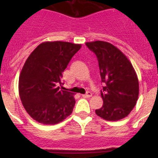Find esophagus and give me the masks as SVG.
Segmentation results:
<instances>
[{
	"label": "esophagus",
	"mask_w": 158,
	"mask_h": 158,
	"mask_svg": "<svg viewBox=\"0 0 158 158\" xmlns=\"http://www.w3.org/2000/svg\"><path fill=\"white\" fill-rule=\"evenodd\" d=\"M91 96H92V93H90V92H88L86 94L82 95V97H84V98H89V97H91Z\"/></svg>",
	"instance_id": "obj_1"
}]
</instances>
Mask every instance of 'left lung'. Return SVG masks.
<instances>
[{"label":"left lung","instance_id":"8db88e82","mask_svg":"<svg viewBox=\"0 0 158 158\" xmlns=\"http://www.w3.org/2000/svg\"><path fill=\"white\" fill-rule=\"evenodd\" d=\"M98 59L104 104L96 114L107 121H117L129 115L139 93V79L133 65L117 47L104 41L86 43Z\"/></svg>","mask_w":158,"mask_h":158}]
</instances>
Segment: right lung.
<instances>
[{
  "label": "right lung",
  "instance_id": "right-lung-1",
  "mask_svg": "<svg viewBox=\"0 0 158 158\" xmlns=\"http://www.w3.org/2000/svg\"><path fill=\"white\" fill-rule=\"evenodd\" d=\"M81 47L68 42H44L26 60L19 77V94L33 119L53 125L71 115L75 99L62 87V73Z\"/></svg>",
  "mask_w": 158,
  "mask_h": 158
}]
</instances>
